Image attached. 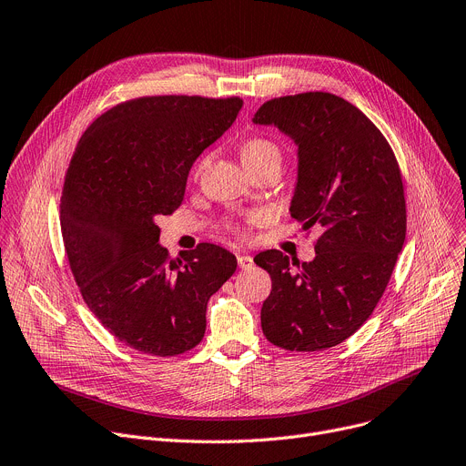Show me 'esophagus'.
Wrapping results in <instances>:
<instances>
[{"mask_svg": "<svg viewBox=\"0 0 466 466\" xmlns=\"http://www.w3.org/2000/svg\"><path fill=\"white\" fill-rule=\"evenodd\" d=\"M237 263H238V267H240L242 270H248V268L254 267L252 256H246V254H238V256H237Z\"/></svg>", "mask_w": 466, "mask_h": 466, "instance_id": "1", "label": "esophagus"}]
</instances>
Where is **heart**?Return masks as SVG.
Returning a JSON list of instances; mask_svg holds the SVG:
<instances>
[{"label":"heart","instance_id":"obj_1","mask_svg":"<svg viewBox=\"0 0 466 466\" xmlns=\"http://www.w3.org/2000/svg\"><path fill=\"white\" fill-rule=\"evenodd\" d=\"M265 155H278V149L272 141L263 139V137H252L248 139L242 146V160L248 158H256V157H265Z\"/></svg>","mask_w":466,"mask_h":466}]
</instances>
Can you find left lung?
<instances>
[{
  "instance_id": "obj_1",
  "label": "left lung",
  "mask_w": 466,
  "mask_h": 466,
  "mask_svg": "<svg viewBox=\"0 0 466 466\" xmlns=\"http://www.w3.org/2000/svg\"><path fill=\"white\" fill-rule=\"evenodd\" d=\"M254 123L297 143L291 217L304 229L323 228L309 263L278 249L254 258L272 278L263 334L285 350H323L366 323L396 267L407 233L401 171L380 130L332 93L272 98Z\"/></svg>"
}]
</instances>
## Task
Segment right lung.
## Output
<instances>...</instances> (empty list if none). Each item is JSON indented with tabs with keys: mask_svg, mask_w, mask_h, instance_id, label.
Listing matches in <instances>:
<instances>
[{
	"mask_svg": "<svg viewBox=\"0 0 466 466\" xmlns=\"http://www.w3.org/2000/svg\"><path fill=\"white\" fill-rule=\"evenodd\" d=\"M240 108L238 96L127 100L91 123L70 158L59 210L70 270L104 329L139 352L194 349L208 299L237 270L208 242L169 259L157 218L183 203L192 164Z\"/></svg>",
	"mask_w": 466,
	"mask_h": 466,
	"instance_id": "1",
	"label": "right lung"
}]
</instances>
